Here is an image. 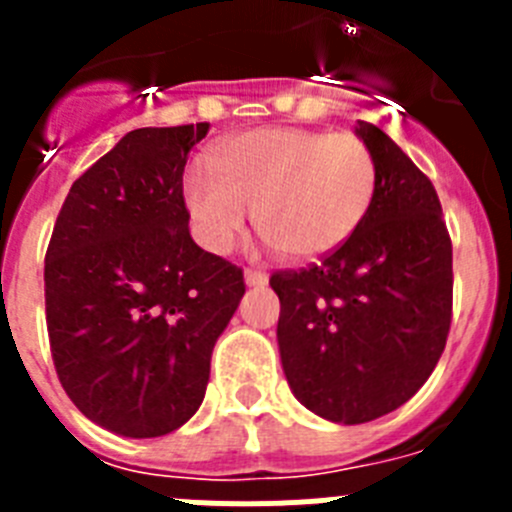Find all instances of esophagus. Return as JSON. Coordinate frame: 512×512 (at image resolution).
Returning a JSON list of instances; mask_svg holds the SVG:
<instances>
[{
	"mask_svg": "<svg viewBox=\"0 0 512 512\" xmlns=\"http://www.w3.org/2000/svg\"><path fill=\"white\" fill-rule=\"evenodd\" d=\"M243 279H246L248 287H264V284L269 282V277H266L264 271H259V269H246Z\"/></svg>",
	"mask_w": 512,
	"mask_h": 512,
	"instance_id": "34e87169",
	"label": "esophagus"
}]
</instances>
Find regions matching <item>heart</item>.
<instances>
[{
	"label": "heart",
	"instance_id": "b5f03b06",
	"mask_svg": "<svg viewBox=\"0 0 512 512\" xmlns=\"http://www.w3.org/2000/svg\"><path fill=\"white\" fill-rule=\"evenodd\" d=\"M189 169L184 202L202 246L228 253L251 212L261 238L295 261L318 259L356 233L372 207L377 166L364 140L302 128H259Z\"/></svg>",
	"mask_w": 512,
	"mask_h": 512
}]
</instances>
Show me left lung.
I'll return each instance as SVG.
<instances>
[{
	"label": "left lung",
	"instance_id": "obj_1",
	"mask_svg": "<svg viewBox=\"0 0 512 512\" xmlns=\"http://www.w3.org/2000/svg\"><path fill=\"white\" fill-rule=\"evenodd\" d=\"M377 189L364 223L318 266L277 271L284 377L330 423L359 425L410 400L451 325V238L431 179L390 135L356 122Z\"/></svg>",
	"mask_w": 512,
	"mask_h": 512
}]
</instances>
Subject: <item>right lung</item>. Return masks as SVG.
Here are the masks:
<instances>
[{"instance_id":"add662e5","label":"right lung","mask_w":512,"mask_h":512,"mask_svg":"<svg viewBox=\"0 0 512 512\" xmlns=\"http://www.w3.org/2000/svg\"><path fill=\"white\" fill-rule=\"evenodd\" d=\"M207 128L130 130L71 184L45 253L56 374L117 436H166L200 410L246 292L243 271L189 235L182 176Z\"/></svg>"}]
</instances>
